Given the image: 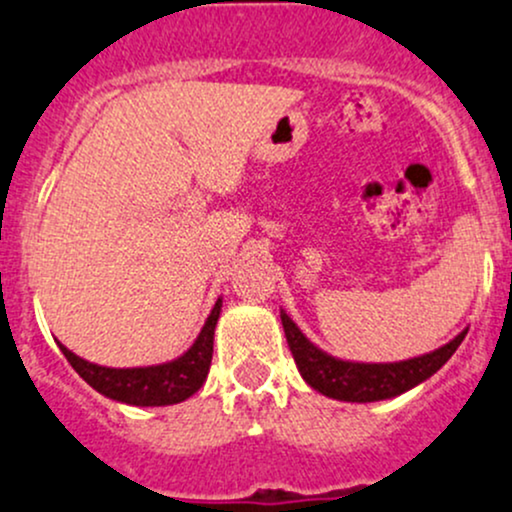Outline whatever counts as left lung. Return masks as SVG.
I'll use <instances>...</instances> for the list:
<instances>
[{
    "label": "left lung",
    "instance_id": "1",
    "mask_svg": "<svg viewBox=\"0 0 512 512\" xmlns=\"http://www.w3.org/2000/svg\"><path fill=\"white\" fill-rule=\"evenodd\" d=\"M280 322H283L285 339H288L295 364H298L300 376L305 378L307 386L327 398L344 400V403H376V400L395 398L405 390L420 386L452 359V354L469 332V329H461L452 342L439 346L430 354L390 361V364H364V361L337 359V356L322 351L302 334V329L290 320L285 310H280Z\"/></svg>",
    "mask_w": 512,
    "mask_h": 512
}]
</instances>
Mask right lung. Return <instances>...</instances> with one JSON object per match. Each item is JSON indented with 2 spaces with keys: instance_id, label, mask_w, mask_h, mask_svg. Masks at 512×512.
Wrapping results in <instances>:
<instances>
[{
  "instance_id": "right-lung-1",
  "label": "right lung",
  "mask_w": 512,
  "mask_h": 512,
  "mask_svg": "<svg viewBox=\"0 0 512 512\" xmlns=\"http://www.w3.org/2000/svg\"><path fill=\"white\" fill-rule=\"evenodd\" d=\"M222 298L214 302L205 327L200 329L197 339L185 354L178 359L156 366H134V368H112L85 361L73 354L65 344H60L65 359L78 371V376L87 386H92L104 398L117 403L136 405V408H163L188 400L207 381L214 349V327H217Z\"/></svg>"
}]
</instances>
